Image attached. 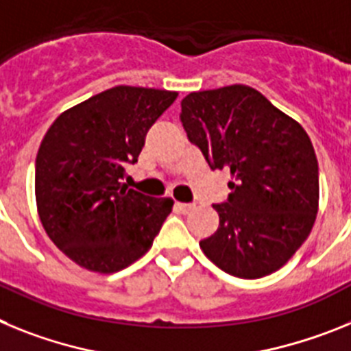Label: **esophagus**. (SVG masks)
Listing matches in <instances>:
<instances>
[{"label":"esophagus","instance_id":"34e87169","mask_svg":"<svg viewBox=\"0 0 351 351\" xmlns=\"http://www.w3.org/2000/svg\"><path fill=\"white\" fill-rule=\"evenodd\" d=\"M175 206H176V208H178L182 213H189V212H191V210L194 208V205H191V203H180V201H176Z\"/></svg>","mask_w":351,"mask_h":351}]
</instances>
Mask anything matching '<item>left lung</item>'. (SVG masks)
<instances>
[{
	"mask_svg": "<svg viewBox=\"0 0 351 351\" xmlns=\"http://www.w3.org/2000/svg\"><path fill=\"white\" fill-rule=\"evenodd\" d=\"M180 121L212 169H228L230 199L199 247L221 270L260 279L293 258L315 226L318 160L304 127L245 84L193 91Z\"/></svg>",
	"mask_w": 351,
	"mask_h": 351,
	"instance_id": "1",
	"label": "left lung"
}]
</instances>
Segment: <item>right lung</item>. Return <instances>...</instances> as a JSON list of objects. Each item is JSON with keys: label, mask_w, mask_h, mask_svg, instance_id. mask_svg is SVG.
Wrapping results in <instances>:
<instances>
[{"label": "right lung", "mask_w": 351, "mask_h": 351, "mask_svg": "<svg viewBox=\"0 0 351 351\" xmlns=\"http://www.w3.org/2000/svg\"><path fill=\"white\" fill-rule=\"evenodd\" d=\"M176 97L121 84L63 111L45 132L36 154V210L49 239L81 268H127L150 251L171 213V197L145 196L121 178Z\"/></svg>", "instance_id": "right-lung-1"}]
</instances>
